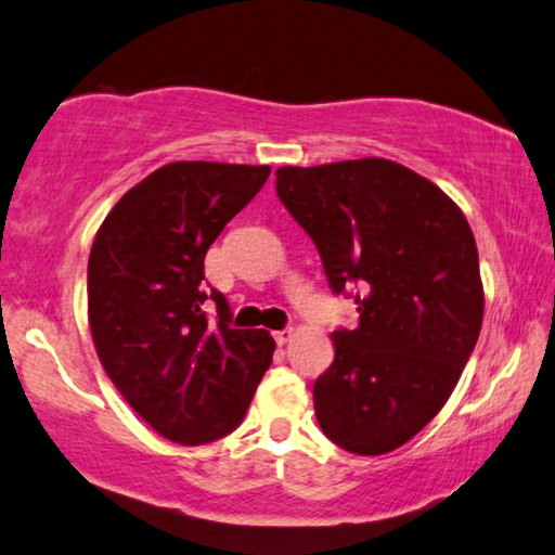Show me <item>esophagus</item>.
<instances>
[{"instance_id":"34e87169","label":"esophagus","mask_w":555,"mask_h":555,"mask_svg":"<svg viewBox=\"0 0 555 555\" xmlns=\"http://www.w3.org/2000/svg\"><path fill=\"white\" fill-rule=\"evenodd\" d=\"M291 335H294V331H291V327H284V331H274V340L276 345H286L291 340Z\"/></svg>"}]
</instances>
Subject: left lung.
I'll list each match as a JSON object with an SVG mask.
<instances>
[{"label": "left lung", "mask_w": 555, "mask_h": 555, "mask_svg": "<svg viewBox=\"0 0 555 555\" xmlns=\"http://www.w3.org/2000/svg\"><path fill=\"white\" fill-rule=\"evenodd\" d=\"M276 193L335 294H363L360 325L333 333L335 360L315 379L318 424L350 453H391L443 409L480 337L473 230L436 183L387 158L284 166Z\"/></svg>", "instance_id": "obj_1"}]
</instances>
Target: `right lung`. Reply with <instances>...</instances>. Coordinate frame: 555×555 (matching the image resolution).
Returning a JSON list of instances; mask_svg holds the SVG:
<instances>
[{"mask_svg":"<svg viewBox=\"0 0 555 555\" xmlns=\"http://www.w3.org/2000/svg\"><path fill=\"white\" fill-rule=\"evenodd\" d=\"M269 166L173 162L117 201L88 259V321L107 377L156 434L203 446L242 424L276 345L230 327L205 255L261 191ZM212 299L219 323L204 304Z\"/></svg>","mask_w":555,"mask_h":555,"instance_id":"right-lung-1","label":"right lung"}]
</instances>
